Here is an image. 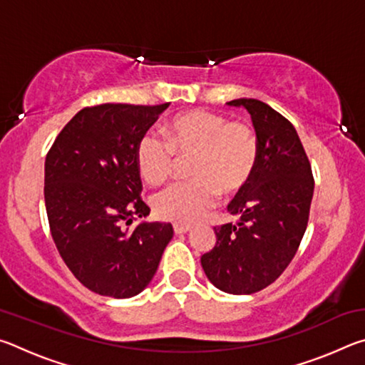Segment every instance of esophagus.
Returning <instances> with one entry per match:
<instances>
[{
	"mask_svg": "<svg viewBox=\"0 0 365 365\" xmlns=\"http://www.w3.org/2000/svg\"><path fill=\"white\" fill-rule=\"evenodd\" d=\"M191 230L190 225H183V224H175L174 225V232L175 233H187Z\"/></svg>",
	"mask_w": 365,
	"mask_h": 365,
	"instance_id": "esophagus-1",
	"label": "esophagus"
}]
</instances>
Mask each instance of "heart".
Segmentation results:
<instances>
[{"instance_id": "obj_1", "label": "heart", "mask_w": 365, "mask_h": 365, "mask_svg": "<svg viewBox=\"0 0 365 365\" xmlns=\"http://www.w3.org/2000/svg\"><path fill=\"white\" fill-rule=\"evenodd\" d=\"M165 143L146 133L135 150L140 175L150 185H163L172 174L175 159H188L190 183L177 185L153 200V211L163 220L193 224L219 195L242 191L255 175L259 141L255 128L243 122L195 109L172 117L163 127Z\"/></svg>"}]
</instances>
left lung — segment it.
<instances>
[{"label":"left lung","instance_id":"left-lung-1","mask_svg":"<svg viewBox=\"0 0 365 365\" xmlns=\"http://www.w3.org/2000/svg\"><path fill=\"white\" fill-rule=\"evenodd\" d=\"M227 104L250 113L259 159L251 182L227 207L237 222L214 227L217 240L201 256V265L220 292L251 294L279 279L298 251L314 178L298 133L285 117L252 98Z\"/></svg>","mask_w":365,"mask_h":365}]
</instances>
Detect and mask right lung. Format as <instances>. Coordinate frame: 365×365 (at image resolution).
<instances>
[{
  "mask_svg": "<svg viewBox=\"0 0 365 365\" xmlns=\"http://www.w3.org/2000/svg\"><path fill=\"white\" fill-rule=\"evenodd\" d=\"M169 103L85 108L61 130L45 160V205L61 257L91 292L132 298L150 285L170 224L148 222L135 150ZM135 218L140 224L128 225Z\"/></svg>",
  "mask_w": 365,
  "mask_h": 365,
  "instance_id": "add662e5",
  "label": "right lung"
}]
</instances>
